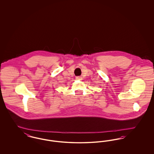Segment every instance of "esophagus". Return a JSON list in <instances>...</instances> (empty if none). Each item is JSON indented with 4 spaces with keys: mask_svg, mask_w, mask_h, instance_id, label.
<instances>
[{
    "mask_svg": "<svg viewBox=\"0 0 154 154\" xmlns=\"http://www.w3.org/2000/svg\"><path fill=\"white\" fill-rule=\"evenodd\" d=\"M75 79H76V80H82V78L80 76H77V77H75Z\"/></svg>",
    "mask_w": 154,
    "mask_h": 154,
    "instance_id": "esophagus-1",
    "label": "esophagus"
}]
</instances>
